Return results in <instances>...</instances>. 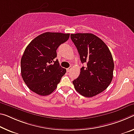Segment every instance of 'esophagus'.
Returning a JSON list of instances; mask_svg holds the SVG:
<instances>
[{"mask_svg": "<svg viewBox=\"0 0 134 134\" xmlns=\"http://www.w3.org/2000/svg\"><path fill=\"white\" fill-rule=\"evenodd\" d=\"M71 70V67H70L69 68H68V69H67V72L70 71Z\"/></svg>", "mask_w": 134, "mask_h": 134, "instance_id": "esophagus-1", "label": "esophagus"}]
</instances>
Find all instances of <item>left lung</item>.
I'll return each mask as SVG.
<instances>
[{
  "mask_svg": "<svg viewBox=\"0 0 134 134\" xmlns=\"http://www.w3.org/2000/svg\"><path fill=\"white\" fill-rule=\"evenodd\" d=\"M82 63L79 77L73 83L77 92L85 97H92L104 91L113 77L114 62L108 46L92 33L70 35Z\"/></svg>",
  "mask_w": 134,
  "mask_h": 134,
  "instance_id": "left-lung-1",
  "label": "left lung"
}]
</instances>
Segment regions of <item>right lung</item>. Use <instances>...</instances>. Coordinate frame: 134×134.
Instances as JSON below:
<instances>
[{"mask_svg":"<svg viewBox=\"0 0 134 134\" xmlns=\"http://www.w3.org/2000/svg\"><path fill=\"white\" fill-rule=\"evenodd\" d=\"M69 37V33L46 32L35 38L25 48L21 59V76L36 94H51L66 73L55 58L57 48Z\"/></svg>","mask_w":134,"mask_h":134,"instance_id":"add662e5","label":"right lung"}]
</instances>
